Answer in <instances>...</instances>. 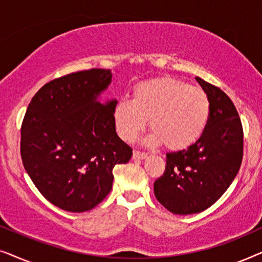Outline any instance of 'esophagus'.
<instances>
[{"instance_id":"obj_1","label":"esophagus","mask_w":262,"mask_h":262,"mask_svg":"<svg viewBox=\"0 0 262 262\" xmlns=\"http://www.w3.org/2000/svg\"><path fill=\"white\" fill-rule=\"evenodd\" d=\"M134 157L135 160H144L148 157V154L146 152H142V151H138V150H134Z\"/></svg>"}]
</instances>
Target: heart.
Masks as SVG:
<instances>
[{
  "label": "heart",
  "instance_id": "1",
  "mask_svg": "<svg viewBox=\"0 0 262 262\" xmlns=\"http://www.w3.org/2000/svg\"><path fill=\"white\" fill-rule=\"evenodd\" d=\"M210 117V100L199 87L164 76L141 82L131 100H120L114 108V125L121 139L135 141L146 123L152 132L149 145L166 144L184 150L194 144L205 131Z\"/></svg>",
  "mask_w": 262,
  "mask_h": 262
}]
</instances>
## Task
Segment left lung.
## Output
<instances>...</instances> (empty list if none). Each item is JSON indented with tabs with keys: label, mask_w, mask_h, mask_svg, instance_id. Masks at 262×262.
<instances>
[{
	"label": "left lung",
	"mask_w": 262,
	"mask_h": 262,
	"mask_svg": "<svg viewBox=\"0 0 262 262\" xmlns=\"http://www.w3.org/2000/svg\"><path fill=\"white\" fill-rule=\"evenodd\" d=\"M195 80L210 100L205 131L189 148L167 154L166 170L154 184L156 199L177 214L213 205L237 175L243 157V128L234 102L216 85Z\"/></svg>",
	"instance_id": "left-lung-1"
}]
</instances>
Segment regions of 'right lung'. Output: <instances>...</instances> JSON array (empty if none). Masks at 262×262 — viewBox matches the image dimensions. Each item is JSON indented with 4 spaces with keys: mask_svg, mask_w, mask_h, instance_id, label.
Instances as JSON below:
<instances>
[{
    "mask_svg": "<svg viewBox=\"0 0 262 262\" xmlns=\"http://www.w3.org/2000/svg\"><path fill=\"white\" fill-rule=\"evenodd\" d=\"M111 80L108 69L55 78L35 93L24 117L25 169L50 203L69 212L101 203L112 189L114 166L132 156L116 132L117 101L96 100Z\"/></svg>",
    "mask_w": 262,
    "mask_h": 262,
    "instance_id": "1",
    "label": "right lung"
}]
</instances>
